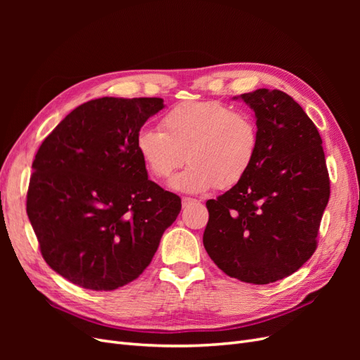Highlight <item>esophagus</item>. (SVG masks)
<instances>
[{
	"instance_id": "esophagus-1",
	"label": "esophagus",
	"mask_w": 360,
	"mask_h": 360,
	"mask_svg": "<svg viewBox=\"0 0 360 360\" xmlns=\"http://www.w3.org/2000/svg\"><path fill=\"white\" fill-rule=\"evenodd\" d=\"M193 202H197V200L188 198V197H184V198L181 200V205H183V207H189V205H191V204H193Z\"/></svg>"
}]
</instances>
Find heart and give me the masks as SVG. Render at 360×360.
Masks as SVG:
<instances>
[{
  "instance_id": "heart-1",
  "label": "heart",
  "mask_w": 360,
  "mask_h": 360,
  "mask_svg": "<svg viewBox=\"0 0 360 360\" xmlns=\"http://www.w3.org/2000/svg\"><path fill=\"white\" fill-rule=\"evenodd\" d=\"M162 132L139 129L136 153L151 177L168 179L184 160L188 168L171 180V188L202 193L233 188L252 168L259 136L252 118L219 101L176 105L162 117Z\"/></svg>"
}]
</instances>
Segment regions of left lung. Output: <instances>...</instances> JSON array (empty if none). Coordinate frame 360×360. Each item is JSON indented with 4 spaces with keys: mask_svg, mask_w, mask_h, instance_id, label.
<instances>
[{
    "mask_svg": "<svg viewBox=\"0 0 360 360\" xmlns=\"http://www.w3.org/2000/svg\"><path fill=\"white\" fill-rule=\"evenodd\" d=\"M234 99L255 112L258 151L242 181L205 202L202 243L228 276L264 285L314 254L330 181L319 130L291 96L259 89Z\"/></svg>",
    "mask_w": 360,
    "mask_h": 360,
    "instance_id": "obj_1",
    "label": "left lung"
}]
</instances>
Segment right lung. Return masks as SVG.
<instances>
[{
    "mask_svg": "<svg viewBox=\"0 0 360 360\" xmlns=\"http://www.w3.org/2000/svg\"><path fill=\"white\" fill-rule=\"evenodd\" d=\"M159 97H101L75 110L43 141L27 214L52 270L72 284L111 291L136 279L156 254L181 200L148 180L135 135Z\"/></svg>",
    "mask_w": 360,
    "mask_h": 360,
    "instance_id": "1",
    "label": "right lung"
}]
</instances>
